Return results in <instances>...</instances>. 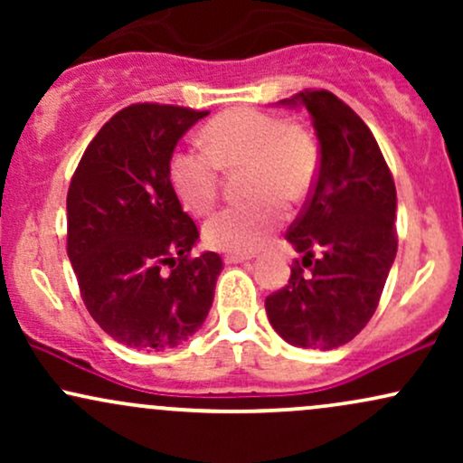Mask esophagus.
I'll return each instance as SVG.
<instances>
[{
    "label": "esophagus",
    "mask_w": 463,
    "mask_h": 463,
    "mask_svg": "<svg viewBox=\"0 0 463 463\" xmlns=\"http://www.w3.org/2000/svg\"><path fill=\"white\" fill-rule=\"evenodd\" d=\"M224 261L228 265H235V263H248L250 257H246V254H226Z\"/></svg>",
    "instance_id": "34e87169"
}]
</instances>
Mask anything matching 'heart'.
Segmentation results:
<instances>
[{
  "mask_svg": "<svg viewBox=\"0 0 463 463\" xmlns=\"http://www.w3.org/2000/svg\"><path fill=\"white\" fill-rule=\"evenodd\" d=\"M204 150H178L169 161V183L191 213H204L220 191V169L248 167L250 204L217 211L204 224L206 246L250 254L268 241L285 217L283 202H302L317 176L311 135L272 115L237 109L202 130Z\"/></svg>",
  "mask_w": 463,
  "mask_h": 463,
  "instance_id": "1",
  "label": "heart"
}]
</instances>
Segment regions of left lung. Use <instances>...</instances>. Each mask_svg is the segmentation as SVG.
<instances>
[{
    "mask_svg": "<svg viewBox=\"0 0 463 463\" xmlns=\"http://www.w3.org/2000/svg\"><path fill=\"white\" fill-rule=\"evenodd\" d=\"M279 104L311 115L320 167L287 231L302 259L289 283L265 298V311L291 346L333 350L374 316L396 259L394 178L364 119L333 93L307 89Z\"/></svg>",
    "mask_w": 463,
    "mask_h": 463,
    "instance_id": "left-lung-1",
    "label": "left lung"
}]
</instances>
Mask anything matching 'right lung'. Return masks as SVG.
<instances>
[{
    "label": "right lung",
    "instance_id": "add662e5",
    "mask_svg": "<svg viewBox=\"0 0 463 463\" xmlns=\"http://www.w3.org/2000/svg\"><path fill=\"white\" fill-rule=\"evenodd\" d=\"M206 115L167 104L119 110L69 184L67 254L80 294L99 328L128 348L187 342L213 305L222 257H189L200 232L169 183L174 147Z\"/></svg>",
    "mask_w": 463,
    "mask_h": 463
}]
</instances>
